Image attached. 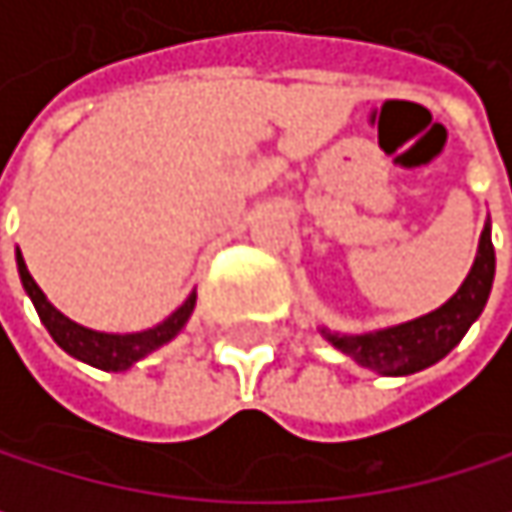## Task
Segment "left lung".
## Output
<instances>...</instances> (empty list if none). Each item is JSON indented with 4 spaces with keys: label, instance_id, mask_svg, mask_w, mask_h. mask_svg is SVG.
Wrapping results in <instances>:
<instances>
[{
    "label": "left lung",
    "instance_id": "1",
    "mask_svg": "<svg viewBox=\"0 0 512 512\" xmlns=\"http://www.w3.org/2000/svg\"><path fill=\"white\" fill-rule=\"evenodd\" d=\"M492 278H495V249L486 225L468 278L439 311L370 335H335L329 329H323V335L332 347L356 358L361 367H370L385 376H409L415 370L436 364L460 344L462 335L480 317L489 299Z\"/></svg>",
    "mask_w": 512,
    "mask_h": 512
}]
</instances>
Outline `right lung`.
<instances>
[{
    "instance_id": "1",
    "label": "right lung",
    "mask_w": 512,
    "mask_h": 512,
    "mask_svg": "<svg viewBox=\"0 0 512 512\" xmlns=\"http://www.w3.org/2000/svg\"><path fill=\"white\" fill-rule=\"evenodd\" d=\"M17 269H20V278H23V287L26 293L32 296L35 302V311L41 317V323L47 326V332L52 335V341L70 353L79 361H88L100 370H127L130 364H136L139 358H145L148 353H154L156 347L168 344L189 320L192 308H195V293L168 317L162 320L156 329H148V332H136V335H103V332H91L85 326H76L73 320H67L61 311H55L47 296L41 293V287L35 284V278L29 275L26 269V260L17 252Z\"/></svg>"
}]
</instances>
